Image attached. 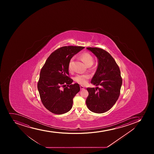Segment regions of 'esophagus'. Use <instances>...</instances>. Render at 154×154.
Listing matches in <instances>:
<instances>
[{"mask_svg":"<svg viewBox=\"0 0 154 154\" xmlns=\"http://www.w3.org/2000/svg\"><path fill=\"white\" fill-rule=\"evenodd\" d=\"M80 89H81V90H83V89H84V88H85V87L82 85L80 86Z\"/></svg>","mask_w":154,"mask_h":154,"instance_id":"1","label":"esophagus"}]
</instances>
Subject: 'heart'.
Instances as JSON below:
<instances>
[{
	"label": "heart",
	"mask_w": 154,
	"mask_h": 154,
	"mask_svg": "<svg viewBox=\"0 0 154 154\" xmlns=\"http://www.w3.org/2000/svg\"><path fill=\"white\" fill-rule=\"evenodd\" d=\"M80 58L82 61L87 65L88 66H91L94 63V58L90 53L88 52H84L81 54ZM74 58H72L70 59L68 64V69L70 71L73 70V64ZM89 79V76L88 75H78L74 78L75 81L80 84L85 85L87 82L88 80Z\"/></svg>",
	"instance_id": "heart-1"
}]
</instances>
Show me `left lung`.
<instances>
[{"instance_id": "obj_1", "label": "left lung", "mask_w": 154, "mask_h": 154, "mask_svg": "<svg viewBox=\"0 0 154 154\" xmlns=\"http://www.w3.org/2000/svg\"><path fill=\"white\" fill-rule=\"evenodd\" d=\"M98 59V66L91 83L96 88L88 87L86 103L93 112L108 111L116 103L120 93L122 80L119 66L108 52L98 48L88 47Z\"/></svg>"}]
</instances>
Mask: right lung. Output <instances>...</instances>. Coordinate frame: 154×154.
Masks as SVG:
<instances>
[{"instance_id":"add662e5","label":"right lung","mask_w":154,"mask_h":154,"mask_svg":"<svg viewBox=\"0 0 154 154\" xmlns=\"http://www.w3.org/2000/svg\"><path fill=\"white\" fill-rule=\"evenodd\" d=\"M81 46H64L53 52L40 72L38 82L40 98L49 111L62 114L70 111L73 99L79 92L78 83L72 84L68 64L76 54L84 49Z\"/></svg>"}]
</instances>
